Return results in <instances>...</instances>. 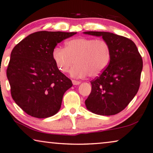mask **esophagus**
Returning a JSON list of instances; mask_svg holds the SVG:
<instances>
[{"mask_svg": "<svg viewBox=\"0 0 153 153\" xmlns=\"http://www.w3.org/2000/svg\"><path fill=\"white\" fill-rule=\"evenodd\" d=\"M72 82H73V85H80V83H81V82H80V81L75 80H72Z\"/></svg>", "mask_w": 153, "mask_h": 153, "instance_id": "esophagus-1", "label": "esophagus"}]
</instances>
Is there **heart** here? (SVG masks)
<instances>
[{"mask_svg":"<svg viewBox=\"0 0 153 153\" xmlns=\"http://www.w3.org/2000/svg\"><path fill=\"white\" fill-rule=\"evenodd\" d=\"M111 51L108 43L101 39L78 38L68 40L65 48L56 47L52 58L59 70L68 72L73 78L99 76L105 70L111 61Z\"/></svg>","mask_w":153,"mask_h":153,"instance_id":"1","label":"heart"}]
</instances>
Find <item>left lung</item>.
Returning <instances> with one entry per match:
<instances>
[{
	"label": "left lung",
	"instance_id": "left-lung-1",
	"mask_svg": "<svg viewBox=\"0 0 153 153\" xmlns=\"http://www.w3.org/2000/svg\"><path fill=\"white\" fill-rule=\"evenodd\" d=\"M102 37L111 48V61L105 70L91 81V91L85 101L87 110L100 115H113L127 106L140 86L143 60L135 43L110 32L86 31Z\"/></svg>",
	"mask_w": 153,
	"mask_h": 153
}]
</instances>
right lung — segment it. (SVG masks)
I'll use <instances>...</instances> for the list:
<instances>
[{"label": "right lung", "instance_id": "right-lung-1", "mask_svg": "<svg viewBox=\"0 0 153 153\" xmlns=\"http://www.w3.org/2000/svg\"><path fill=\"white\" fill-rule=\"evenodd\" d=\"M76 33L36 32L13 48L7 77L13 100L28 115L47 118L60 110L63 96L73 84L56 66L52 51L58 43Z\"/></svg>", "mask_w": 153, "mask_h": 153}]
</instances>
